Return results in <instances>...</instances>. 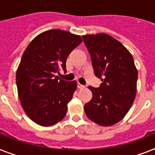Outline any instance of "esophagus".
Returning a JSON list of instances; mask_svg holds the SVG:
<instances>
[{"mask_svg":"<svg viewBox=\"0 0 155 155\" xmlns=\"http://www.w3.org/2000/svg\"><path fill=\"white\" fill-rule=\"evenodd\" d=\"M78 89H84V88H85V85H81V84H80V83H78Z\"/></svg>","mask_w":155,"mask_h":155,"instance_id":"obj_1","label":"esophagus"}]
</instances>
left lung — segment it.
Listing matches in <instances>:
<instances>
[{
    "label": "left lung",
    "instance_id": "1",
    "mask_svg": "<svg viewBox=\"0 0 155 155\" xmlns=\"http://www.w3.org/2000/svg\"><path fill=\"white\" fill-rule=\"evenodd\" d=\"M95 76L102 83L89 86L91 101L85 104L87 117L99 125L112 126L127 113L136 95L138 71L132 55L117 39L105 33L83 35Z\"/></svg>",
    "mask_w": 155,
    "mask_h": 155
}]
</instances>
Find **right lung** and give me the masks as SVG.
<instances>
[{"label": "right lung", "instance_id": "1", "mask_svg": "<svg viewBox=\"0 0 155 155\" xmlns=\"http://www.w3.org/2000/svg\"><path fill=\"white\" fill-rule=\"evenodd\" d=\"M82 42L80 35L53 29L37 35L24 51L16 81L21 105L37 124L49 127L65 117L77 81L60 79L73 50Z\"/></svg>", "mask_w": 155, "mask_h": 155}]
</instances>
